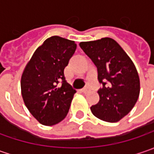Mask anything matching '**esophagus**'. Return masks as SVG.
Here are the masks:
<instances>
[{"label":"esophagus","instance_id":"esophagus-1","mask_svg":"<svg viewBox=\"0 0 154 154\" xmlns=\"http://www.w3.org/2000/svg\"><path fill=\"white\" fill-rule=\"evenodd\" d=\"M90 91V89L88 88V87H85V88H83L82 90H81V92H84V93H86V92H88Z\"/></svg>","mask_w":154,"mask_h":154}]
</instances>
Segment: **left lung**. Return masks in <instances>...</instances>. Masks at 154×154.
<instances>
[{"instance_id":"8db88e82","label":"left lung","mask_w":154,"mask_h":154,"mask_svg":"<svg viewBox=\"0 0 154 154\" xmlns=\"http://www.w3.org/2000/svg\"><path fill=\"white\" fill-rule=\"evenodd\" d=\"M80 48L98 68L103 87L99 101L91 107L98 119L116 122L128 115L140 95V78L134 62L118 43L110 38L80 42Z\"/></svg>"}]
</instances>
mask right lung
<instances>
[{
  "mask_svg": "<svg viewBox=\"0 0 154 154\" xmlns=\"http://www.w3.org/2000/svg\"><path fill=\"white\" fill-rule=\"evenodd\" d=\"M76 50L74 41L52 36L33 53L21 75L22 98L30 113L45 126L68 115L75 90L65 80L64 68ZM59 81L62 86L57 87Z\"/></svg>",
  "mask_w": 154,
  "mask_h": 154,
  "instance_id": "add662e5",
  "label": "right lung"
}]
</instances>
